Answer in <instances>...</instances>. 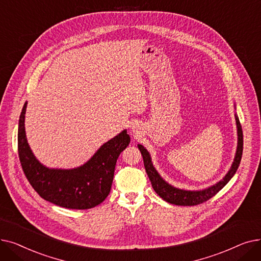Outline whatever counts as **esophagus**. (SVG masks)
Wrapping results in <instances>:
<instances>
[{
    "mask_svg": "<svg viewBox=\"0 0 261 261\" xmlns=\"http://www.w3.org/2000/svg\"><path fill=\"white\" fill-rule=\"evenodd\" d=\"M135 128H136V127H135V126H134V127H133V129H134V132H137V130H136V129H135Z\"/></svg>",
    "mask_w": 261,
    "mask_h": 261,
    "instance_id": "1",
    "label": "esophagus"
}]
</instances>
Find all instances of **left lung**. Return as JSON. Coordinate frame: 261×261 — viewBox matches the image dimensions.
<instances>
[{
  "label": "left lung",
  "mask_w": 261,
  "mask_h": 261,
  "mask_svg": "<svg viewBox=\"0 0 261 261\" xmlns=\"http://www.w3.org/2000/svg\"><path fill=\"white\" fill-rule=\"evenodd\" d=\"M234 119H236V124H237L238 143H237V151H236V155L231 164V167L226 173V175L223 177V179H221L217 184L210 186V187L203 190H184V189L173 187L172 185L167 182L159 175V173L153 166L151 155L146 148L143 145L138 144V148L143 157L145 171L147 173L148 178L151 180L152 187L155 190V192L163 198V200H165L170 204L179 205V206H194V205L202 204L207 200H209V198H212L214 195H216L231 179V177L234 175V173L237 172V169L240 165L242 151H243V134H242L241 124L237 115H234Z\"/></svg>",
  "instance_id": "left-lung-1"
}]
</instances>
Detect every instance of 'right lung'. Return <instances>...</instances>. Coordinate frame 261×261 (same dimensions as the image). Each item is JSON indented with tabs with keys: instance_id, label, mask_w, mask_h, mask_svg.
Masks as SVG:
<instances>
[{
	"instance_id": "right-lung-1",
	"label": "right lung",
	"mask_w": 261,
	"mask_h": 261,
	"mask_svg": "<svg viewBox=\"0 0 261 261\" xmlns=\"http://www.w3.org/2000/svg\"><path fill=\"white\" fill-rule=\"evenodd\" d=\"M24 104L19 119L18 152L24 174L32 187L45 201L69 209H89L101 204L108 196L117 159L130 142L124 129L104 143L95 154L81 167L51 169L35 157L25 134Z\"/></svg>"
}]
</instances>
